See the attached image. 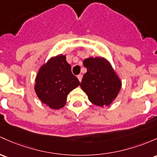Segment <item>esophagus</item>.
Instances as JSON below:
<instances>
[{"label": "esophagus", "mask_w": 157, "mask_h": 157, "mask_svg": "<svg viewBox=\"0 0 157 157\" xmlns=\"http://www.w3.org/2000/svg\"><path fill=\"white\" fill-rule=\"evenodd\" d=\"M77 78H78L79 81L81 82L82 78V75H77Z\"/></svg>", "instance_id": "34e87169"}]
</instances>
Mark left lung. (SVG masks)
Here are the masks:
<instances>
[{
	"instance_id": "obj_1",
	"label": "left lung",
	"mask_w": 157,
	"mask_h": 157,
	"mask_svg": "<svg viewBox=\"0 0 157 157\" xmlns=\"http://www.w3.org/2000/svg\"><path fill=\"white\" fill-rule=\"evenodd\" d=\"M84 74L80 87L86 93L92 104L103 107L109 106L116 98L121 88V81L110 63L103 57L84 59Z\"/></svg>"
}]
</instances>
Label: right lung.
I'll return each mask as SVG.
<instances>
[{
	"label": "right lung",
	"mask_w": 157,
	"mask_h": 157,
	"mask_svg": "<svg viewBox=\"0 0 157 157\" xmlns=\"http://www.w3.org/2000/svg\"><path fill=\"white\" fill-rule=\"evenodd\" d=\"M80 85L71 65L63 54L51 58L41 66L36 77L35 92L43 104L59 109L66 104L67 96Z\"/></svg>",
	"instance_id": "obj_1"
}]
</instances>
